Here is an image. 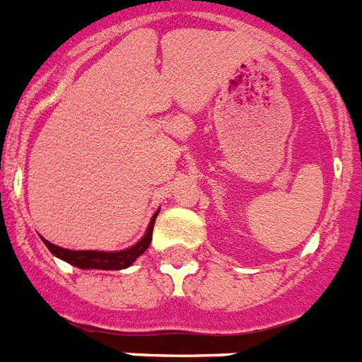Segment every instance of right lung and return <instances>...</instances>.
Instances as JSON below:
<instances>
[{
	"label": "right lung",
	"mask_w": 362,
	"mask_h": 362,
	"mask_svg": "<svg viewBox=\"0 0 362 362\" xmlns=\"http://www.w3.org/2000/svg\"><path fill=\"white\" fill-rule=\"evenodd\" d=\"M158 214H160V210L152 216L151 225L146 228L145 236L141 238L135 245L124 249V251H70V249H63L59 247V245H54V243H49L44 238L42 242L54 257L61 258V260L72 264V266L79 267V269H124V267L132 266L135 262V258L141 257L148 249V245H151L152 228H154V221Z\"/></svg>",
	"instance_id": "obj_1"
}]
</instances>
